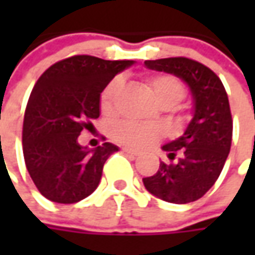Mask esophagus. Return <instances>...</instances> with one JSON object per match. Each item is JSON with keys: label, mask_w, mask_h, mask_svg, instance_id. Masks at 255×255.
Returning a JSON list of instances; mask_svg holds the SVG:
<instances>
[{"label": "esophagus", "mask_w": 255, "mask_h": 255, "mask_svg": "<svg viewBox=\"0 0 255 255\" xmlns=\"http://www.w3.org/2000/svg\"><path fill=\"white\" fill-rule=\"evenodd\" d=\"M123 152L128 153V154H132V156H139V150H136V149H132V147H129V146H123L122 147Z\"/></svg>", "instance_id": "esophagus-1"}]
</instances>
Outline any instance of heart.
<instances>
[{
  "label": "heart",
  "instance_id": "heart-1",
  "mask_svg": "<svg viewBox=\"0 0 255 255\" xmlns=\"http://www.w3.org/2000/svg\"><path fill=\"white\" fill-rule=\"evenodd\" d=\"M121 85H122L121 79H113L103 89L101 95V109L103 113H111L113 111L115 96L119 91ZM147 85L154 99L159 103L170 102L176 105L184 98V86L177 78L171 75L153 76L149 79ZM112 134L118 142L123 144H129L133 147H147L160 139L162 129L156 125H149V123L121 122L113 126Z\"/></svg>",
  "mask_w": 255,
  "mask_h": 255
}]
</instances>
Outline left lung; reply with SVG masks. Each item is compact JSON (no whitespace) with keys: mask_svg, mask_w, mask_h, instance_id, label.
<instances>
[{"mask_svg":"<svg viewBox=\"0 0 255 255\" xmlns=\"http://www.w3.org/2000/svg\"><path fill=\"white\" fill-rule=\"evenodd\" d=\"M144 66L180 78L190 91L193 115L183 134L162 146L169 159L180 153L179 160L160 162L156 174L144 177L143 184L169 203L199 200L219 179L230 153L233 121L226 89L211 69L189 58L144 61Z\"/></svg>","mask_w":255,"mask_h":255,"instance_id":"8db88e82","label":"left lung"}]
</instances>
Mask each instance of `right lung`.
Returning a JSON list of instances; mask_svg holds the SVG:
<instances>
[{
	"label": "right lung",
	"mask_w": 255,
	"mask_h": 255,
	"mask_svg": "<svg viewBox=\"0 0 255 255\" xmlns=\"http://www.w3.org/2000/svg\"><path fill=\"white\" fill-rule=\"evenodd\" d=\"M134 61L76 55L48 68L31 92L22 129L28 173L48 200L71 204L91 196L102 177L113 143L81 146L78 136L101 115V93Z\"/></svg>",
	"instance_id": "right-lung-1"
}]
</instances>
